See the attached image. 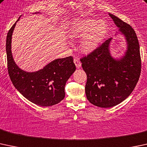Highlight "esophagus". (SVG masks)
<instances>
[{
	"label": "esophagus",
	"instance_id": "obj_1",
	"mask_svg": "<svg viewBox=\"0 0 147 147\" xmlns=\"http://www.w3.org/2000/svg\"><path fill=\"white\" fill-rule=\"evenodd\" d=\"M74 63H75V65H76L77 68H80V67H81L82 63H81V62H80V60L78 59V58H75V59H74Z\"/></svg>",
	"mask_w": 147,
	"mask_h": 147
}]
</instances>
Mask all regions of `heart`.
I'll return each instance as SVG.
<instances>
[{
	"label": "heart",
	"mask_w": 147,
	"mask_h": 147,
	"mask_svg": "<svg viewBox=\"0 0 147 147\" xmlns=\"http://www.w3.org/2000/svg\"><path fill=\"white\" fill-rule=\"evenodd\" d=\"M109 27L104 20L84 18L75 20L71 25L69 34L72 38L84 36L80 49L84 53H91L98 47L106 37Z\"/></svg>",
	"instance_id": "1"
}]
</instances>
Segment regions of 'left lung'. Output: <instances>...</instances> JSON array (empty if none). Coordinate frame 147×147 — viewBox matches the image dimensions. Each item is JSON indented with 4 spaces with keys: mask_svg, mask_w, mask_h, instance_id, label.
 <instances>
[{
    "mask_svg": "<svg viewBox=\"0 0 147 147\" xmlns=\"http://www.w3.org/2000/svg\"><path fill=\"white\" fill-rule=\"evenodd\" d=\"M109 16L125 36L127 50L120 58L112 56L106 40L92 53L82 58V68L87 76L85 93L88 101L101 108H111L126 99L135 89L141 72L140 44L130 25L113 14Z\"/></svg>",
    "mask_w": 147,
    "mask_h": 147,
    "instance_id": "1",
    "label": "left lung"
}]
</instances>
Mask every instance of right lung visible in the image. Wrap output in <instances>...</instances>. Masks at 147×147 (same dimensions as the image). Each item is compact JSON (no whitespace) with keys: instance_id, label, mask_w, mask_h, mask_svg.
<instances>
[{"instance_id":"right-lung-1","label":"right lung","mask_w":147,"mask_h":147,"mask_svg":"<svg viewBox=\"0 0 147 147\" xmlns=\"http://www.w3.org/2000/svg\"><path fill=\"white\" fill-rule=\"evenodd\" d=\"M17 22L9 30L6 38L7 69L12 84L23 96L38 106L57 104L65 98L66 82L76 69L73 58L69 56L55 59L36 72H26L20 68L11 51L12 35Z\"/></svg>"}]
</instances>
